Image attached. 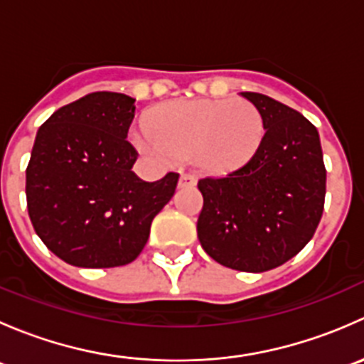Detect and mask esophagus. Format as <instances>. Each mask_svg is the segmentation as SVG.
<instances>
[{
    "label": "esophagus",
    "mask_w": 364,
    "mask_h": 364,
    "mask_svg": "<svg viewBox=\"0 0 364 364\" xmlns=\"http://www.w3.org/2000/svg\"><path fill=\"white\" fill-rule=\"evenodd\" d=\"M197 185V178L190 172H183L179 176V188H186V186H196Z\"/></svg>",
    "instance_id": "34e87169"
}]
</instances>
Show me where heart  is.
I'll return each mask as SVG.
<instances>
[{"instance_id":"1","label":"heart","mask_w":364,"mask_h":364,"mask_svg":"<svg viewBox=\"0 0 364 364\" xmlns=\"http://www.w3.org/2000/svg\"><path fill=\"white\" fill-rule=\"evenodd\" d=\"M264 139V119L248 100H174L134 132V144L153 159L193 156L199 167L227 174L253 159Z\"/></svg>"}]
</instances>
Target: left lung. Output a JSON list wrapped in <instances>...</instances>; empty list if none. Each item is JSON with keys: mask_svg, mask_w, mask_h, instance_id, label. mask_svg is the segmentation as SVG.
Returning <instances> with one entry per match:
<instances>
[{"mask_svg": "<svg viewBox=\"0 0 364 364\" xmlns=\"http://www.w3.org/2000/svg\"><path fill=\"white\" fill-rule=\"evenodd\" d=\"M264 119L260 148L243 167L199 179L197 236L222 266L262 273L297 255L315 234L326 197L318 132L303 114L260 93H241Z\"/></svg>", "mask_w": 364, "mask_h": 364, "instance_id": "left-lung-1", "label": "left lung"}]
</instances>
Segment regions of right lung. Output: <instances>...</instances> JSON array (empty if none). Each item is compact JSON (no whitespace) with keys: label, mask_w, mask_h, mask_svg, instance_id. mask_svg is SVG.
Listing matches in <instances>:
<instances>
[{"label":"right lung","mask_w":364,"mask_h":364,"mask_svg":"<svg viewBox=\"0 0 364 364\" xmlns=\"http://www.w3.org/2000/svg\"><path fill=\"white\" fill-rule=\"evenodd\" d=\"M135 98L98 91L58 109L36 132L26 168L35 232L77 267H116L137 259L151 222L172 199L179 174L142 181L127 141Z\"/></svg>","instance_id":"right-lung-1"}]
</instances>
